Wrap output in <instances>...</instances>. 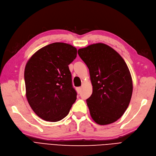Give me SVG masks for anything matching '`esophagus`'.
Segmentation results:
<instances>
[{"instance_id":"34e87169","label":"esophagus","mask_w":156,"mask_h":156,"mask_svg":"<svg viewBox=\"0 0 156 156\" xmlns=\"http://www.w3.org/2000/svg\"><path fill=\"white\" fill-rule=\"evenodd\" d=\"M76 90H77V93L79 94L80 92H81V87H77L76 88Z\"/></svg>"}]
</instances>
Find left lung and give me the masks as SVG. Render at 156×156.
<instances>
[{
	"label": "left lung",
	"instance_id": "8db88e82",
	"mask_svg": "<svg viewBox=\"0 0 156 156\" xmlns=\"http://www.w3.org/2000/svg\"><path fill=\"white\" fill-rule=\"evenodd\" d=\"M89 69L92 93L87 100L96 123L116 121L127 109L133 93V81L127 65L119 53L104 43L78 50Z\"/></svg>",
	"mask_w": 156,
	"mask_h": 156
}]
</instances>
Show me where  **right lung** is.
<instances>
[{
	"instance_id": "add662e5",
	"label": "right lung",
	"mask_w": 156,
	"mask_h": 156,
	"mask_svg": "<svg viewBox=\"0 0 156 156\" xmlns=\"http://www.w3.org/2000/svg\"><path fill=\"white\" fill-rule=\"evenodd\" d=\"M77 57V48L54 43L37 51L24 71L26 97L36 115L56 122L68 114L77 99L69 65Z\"/></svg>"
}]
</instances>
